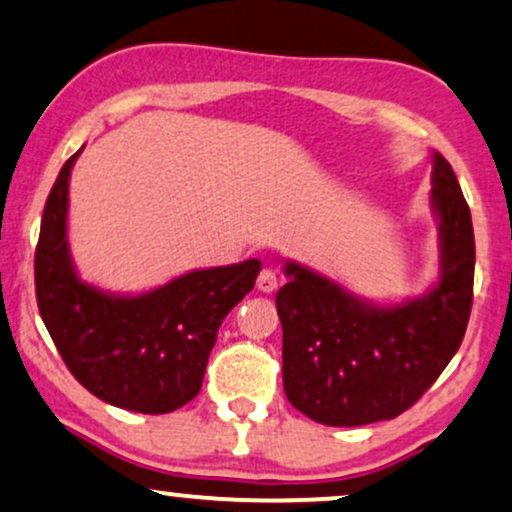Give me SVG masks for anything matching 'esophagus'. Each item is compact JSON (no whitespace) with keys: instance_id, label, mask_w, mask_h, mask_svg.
<instances>
[{"instance_id":"34e87169","label":"esophagus","mask_w":512,"mask_h":512,"mask_svg":"<svg viewBox=\"0 0 512 512\" xmlns=\"http://www.w3.org/2000/svg\"><path fill=\"white\" fill-rule=\"evenodd\" d=\"M257 288L262 292H274L278 288V276L276 271L271 269H262L260 276H257Z\"/></svg>"}]
</instances>
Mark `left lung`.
I'll return each mask as SVG.
<instances>
[{
	"instance_id": "1",
	"label": "left lung",
	"mask_w": 512,
	"mask_h": 512,
	"mask_svg": "<svg viewBox=\"0 0 512 512\" xmlns=\"http://www.w3.org/2000/svg\"><path fill=\"white\" fill-rule=\"evenodd\" d=\"M431 185L440 276L424 295L377 304L320 271L285 262L290 281L276 295L283 388L290 403L318 424L395 419L459 351L473 304V222L454 170L438 152Z\"/></svg>"
}]
</instances>
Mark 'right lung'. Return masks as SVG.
Masks as SVG:
<instances>
[{"instance_id":"obj_1","label":"right lung","mask_w":512,"mask_h":512,"mask_svg":"<svg viewBox=\"0 0 512 512\" xmlns=\"http://www.w3.org/2000/svg\"><path fill=\"white\" fill-rule=\"evenodd\" d=\"M65 161L34 252L37 304L74 379L105 403L166 414L201 391L217 330L255 288L260 260L196 269L140 295H117L81 281L67 238L70 175Z\"/></svg>"}]
</instances>
